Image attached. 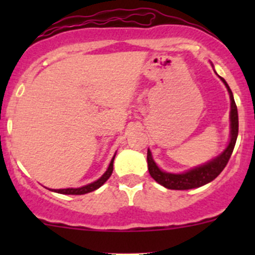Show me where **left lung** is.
<instances>
[{"label": "left lung", "instance_id": "1", "mask_svg": "<svg viewBox=\"0 0 255 255\" xmlns=\"http://www.w3.org/2000/svg\"><path fill=\"white\" fill-rule=\"evenodd\" d=\"M223 84L226 85L230 94L231 99V140L228 143L227 148L223 150L222 154L217 156V158L212 159L208 163L204 164L201 166L191 169V170L186 171L182 174H170L165 173V171L160 170L155 161L151 158L150 150H148L146 154V161H148V170L150 176L155 180L158 184L163 185L164 187L170 190H190L195 189V187H200L202 185L208 184L210 181L215 180L216 177L222 173L223 169L227 165L228 160H230L232 151L235 149L236 140H237L238 135V111L237 106H236L235 99H233V94L231 91L230 86L226 82V80L221 78Z\"/></svg>", "mask_w": 255, "mask_h": 255}]
</instances>
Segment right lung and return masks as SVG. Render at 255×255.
<instances>
[{
    "instance_id": "right-lung-1",
    "label": "right lung",
    "mask_w": 255,
    "mask_h": 255,
    "mask_svg": "<svg viewBox=\"0 0 255 255\" xmlns=\"http://www.w3.org/2000/svg\"><path fill=\"white\" fill-rule=\"evenodd\" d=\"M115 156L112 158V160H111V163H110L109 169L106 170V173L100 177L99 180H96V181L91 182V184H89V185H85V186H82V187H79V189H59V190H51V191L58 192V194H63V195H84V194H87V192L95 191V190H97L99 187H101L102 185H104L105 182L109 180V177L111 176V174L113 171V160H115Z\"/></svg>"
}]
</instances>
